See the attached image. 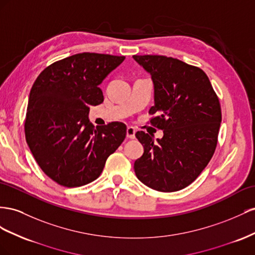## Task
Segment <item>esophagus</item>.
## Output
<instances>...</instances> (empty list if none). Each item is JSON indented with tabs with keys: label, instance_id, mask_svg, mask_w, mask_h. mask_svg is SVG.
<instances>
[{
	"label": "esophagus",
	"instance_id": "1",
	"mask_svg": "<svg viewBox=\"0 0 255 255\" xmlns=\"http://www.w3.org/2000/svg\"><path fill=\"white\" fill-rule=\"evenodd\" d=\"M135 129L133 127H127V131H126V135L128 139H134L135 136Z\"/></svg>",
	"mask_w": 255,
	"mask_h": 255
}]
</instances>
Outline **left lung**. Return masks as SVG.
Returning <instances> with one entry per match:
<instances>
[{"instance_id": "1", "label": "left lung", "mask_w": 255, "mask_h": 255, "mask_svg": "<svg viewBox=\"0 0 255 255\" xmlns=\"http://www.w3.org/2000/svg\"><path fill=\"white\" fill-rule=\"evenodd\" d=\"M154 84L156 114L150 124L163 130L162 139L137 131L144 152L134 162L136 177L161 192L190 185L212 159L221 124L219 99L206 74L173 57L133 55Z\"/></svg>"}]
</instances>
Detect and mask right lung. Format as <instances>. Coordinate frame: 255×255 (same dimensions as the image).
I'll list each match as a JSON object with an SVG mask.
<instances>
[{
    "mask_svg": "<svg viewBox=\"0 0 255 255\" xmlns=\"http://www.w3.org/2000/svg\"><path fill=\"white\" fill-rule=\"evenodd\" d=\"M125 56L78 53L51 64L34 82L24 124L28 147L47 176L65 187L95 180L126 137V125L94 127L90 106L104 101L99 85Z\"/></svg>",
    "mask_w": 255,
    "mask_h": 255,
    "instance_id": "obj_1",
    "label": "right lung"
}]
</instances>
